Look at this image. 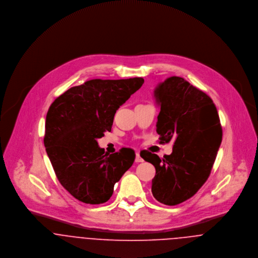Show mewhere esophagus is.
<instances>
[{
	"instance_id": "34e87169",
	"label": "esophagus",
	"mask_w": 258,
	"mask_h": 258,
	"mask_svg": "<svg viewBox=\"0 0 258 258\" xmlns=\"http://www.w3.org/2000/svg\"><path fill=\"white\" fill-rule=\"evenodd\" d=\"M135 162H136V163H141V162H143V159H142V157L140 156V154H139V153H136V156H135Z\"/></svg>"
}]
</instances>
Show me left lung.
<instances>
[{
	"mask_svg": "<svg viewBox=\"0 0 258 258\" xmlns=\"http://www.w3.org/2000/svg\"><path fill=\"white\" fill-rule=\"evenodd\" d=\"M160 107L156 131L161 142L174 140L173 152L161 159L142 157L153 164L154 198L168 206L192 197L208 180L221 146L222 131L213 100L182 77L160 82L154 90Z\"/></svg>",
	"mask_w": 258,
	"mask_h": 258,
	"instance_id": "8db88e82",
	"label": "left lung"
}]
</instances>
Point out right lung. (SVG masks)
<instances>
[{
    "label": "right lung",
    "instance_id": "obj_1",
    "mask_svg": "<svg viewBox=\"0 0 258 258\" xmlns=\"http://www.w3.org/2000/svg\"><path fill=\"white\" fill-rule=\"evenodd\" d=\"M143 83L142 77L92 79L70 88L50 105L44 147L59 183L76 200L107 202L114 184L133 165V150L109 155L97 140L110 132L116 111Z\"/></svg>",
    "mask_w": 258,
    "mask_h": 258
}]
</instances>
